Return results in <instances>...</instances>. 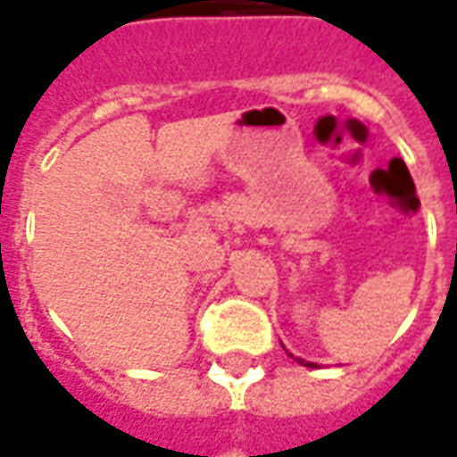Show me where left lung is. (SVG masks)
Listing matches in <instances>:
<instances>
[{"mask_svg": "<svg viewBox=\"0 0 457 457\" xmlns=\"http://www.w3.org/2000/svg\"><path fill=\"white\" fill-rule=\"evenodd\" d=\"M291 357H294V354H291ZM294 360H296L298 364H306V367H316V364H313V362H306V360H301V357H294Z\"/></svg>", "mask_w": 457, "mask_h": 457, "instance_id": "left-lung-1", "label": "left lung"}]
</instances>
